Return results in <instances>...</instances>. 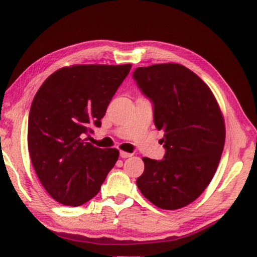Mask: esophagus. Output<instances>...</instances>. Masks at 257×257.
I'll return each instance as SVG.
<instances>
[{"mask_svg":"<svg viewBox=\"0 0 257 257\" xmlns=\"http://www.w3.org/2000/svg\"><path fill=\"white\" fill-rule=\"evenodd\" d=\"M120 156L122 157V158H128V157H132L133 156V154H130V153H127V152H120Z\"/></svg>","mask_w":257,"mask_h":257,"instance_id":"1","label":"esophagus"}]
</instances>
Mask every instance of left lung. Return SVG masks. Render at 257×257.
I'll list each match as a JSON object with an SVG mask.
<instances>
[{"mask_svg":"<svg viewBox=\"0 0 257 257\" xmlns=\"http://www.w3.org/2000/svg\"><path fill=\"white\" fill-rule=\"evenodd\" d=\"M134 78L154 103L164 132V160L143 157L137 186L156 207L176 210L197 200L211 182L226 138L225 120L209 86L183 65L138 67Z\"/></svg>","mask_w":257,"mask_h":257,"instance_id":"obj_1","label":"left lung"}]
</instances>
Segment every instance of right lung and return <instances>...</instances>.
Returning a JSON list of instances; mask_svg holds the SVG:
<instances>
[{
    "instance_id": "add662e5",
    "label": "right lung",
    "mask_w": 257,
    "mask_h": 257,
    "mask_svg": "<svg viewBox=\"0 0 257 257\" xmlns=\"http://www.w3.org/2000/svg\"><path fill=\"white\" fill-rule=\"evenodd\" d=\"M130 64L73 65L51 74L36 93L28 122V148L49 195L78 207L99 193L119 151L82 141L101 119Z\"/></svg>"
}]
</instances>
